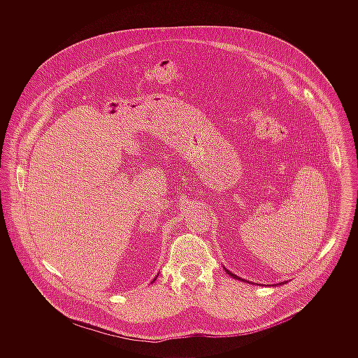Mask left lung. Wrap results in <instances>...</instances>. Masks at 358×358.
Instances as JSON below:
<instances>
[{"label": "left lung", "mask_w": 358, "mask_h": 358, "mask_svg": "<svg viewBox=\"0 0 358 358\" xmlns=\"http://www.w3.org/2000/svg\"><path fill=\"white\" fill-rule=\"evenodd\" d=\"M226 273H227V274H230V275H231V277H234V278H236V280H241V278H240V277H237V275H236V274H231V273H230V271H229V270H226Z\"/></svg>", "instance_id": "obj_1"}]
</instances>
